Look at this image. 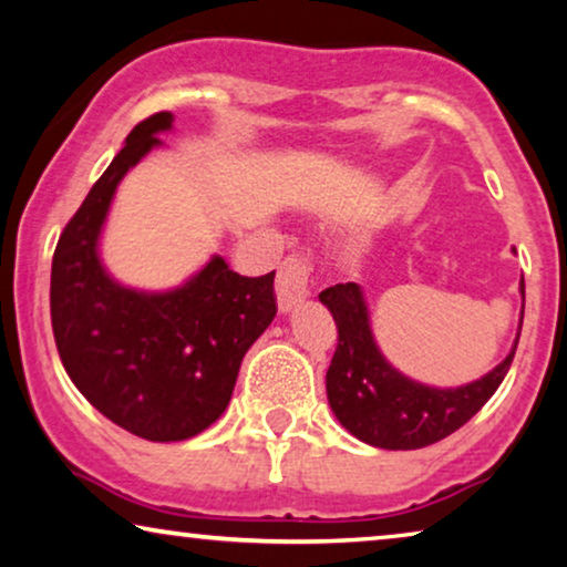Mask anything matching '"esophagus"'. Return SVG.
<instances>
[{"instance_id": "esophagus-1", "label": "esophagus", "mask_w": 567, "mask_h": 567, "mask_svg": "<svg viewBox=\"0 0 567 567\" xmlns=\"http://www.w3.org/2000/svg\"><path fill=\"white\" fill-rule=\"evenodd\" d=\"M312 262L307 255L291 252L289 258L281 262L276 278V293H278V307L284 312H289L291 307H297L301 299L309 297V278H312Z\"/></svg>"}]
</instances>
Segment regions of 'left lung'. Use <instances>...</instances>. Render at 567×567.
I'll use <instances>...</instances> for the list:
<instances>
[{"label":"left lung","instance_id":"1","mask_svg":"<svg viewBox=\"0 0 567 567\" xmlns=\"http://www.w3.org/2000/svg\"><path fill=\"white\" fill-rule=\"evenodd\" d=\"M320 301L338 324V346L328 369L332 413L363 444L392 452L431 446L462 429L501 386L522 336L518 332L511 353L491 374L456 390H436L410 382L384 361L371 338L367 301L359 286L336 284L320 293Z\"/></svg>","mask_w":567,"mask_h":567}]
</instances>
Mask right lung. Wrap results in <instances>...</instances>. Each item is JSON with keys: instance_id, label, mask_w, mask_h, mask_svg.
<instances>
[{"instance_id": "obj_1", "label": "right lung", "mask_w": 567, "mask_h": 567, "mask_svg": "<svg viewBox=\"0 0 567 567\" xmlns=\"http://www.w3.org/2000/svg\"><path fill=\"white\" fill-rule=\"evenodd\" d=\"M169 126L167 111L136 123L61 231L51 262V328L69 379L107 421L146 441L208 429L278 309L276 270L250 278L214 258L181 289L142 293L100 266L97 237L115 185Z\"/></svg>"}]
</instances>
